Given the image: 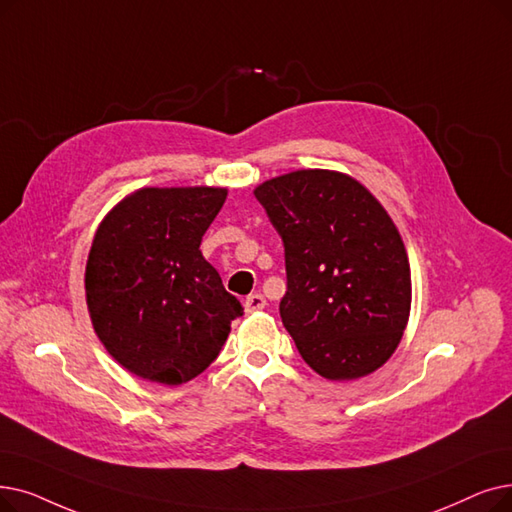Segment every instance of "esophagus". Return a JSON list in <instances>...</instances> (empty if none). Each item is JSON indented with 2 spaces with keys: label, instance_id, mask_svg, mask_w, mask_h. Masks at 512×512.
Returning a JSON list of instances; mask_svg holds the SVG:
<instances>
[{
  "label": "esophagus",
  "instance_id": "1",
  "mask_svg": "<svg viewBox=\"0 0 512 512\" xmlns=\"http://www.w3.org/2000/svg\"><path fill=\"white\" fill-rule=\"evenodd\" d=\"M265 305H268L265 303V297L255 293V295H249L247 301H244V311H247V314H255V311L265 309Z\"/></svg>",
  "mask_w": 512,
  "mask_h": 512
}]
</instances>
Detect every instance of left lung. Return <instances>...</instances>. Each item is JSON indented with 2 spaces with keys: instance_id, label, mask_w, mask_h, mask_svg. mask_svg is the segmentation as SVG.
<instances>
[{
  "instance_id": "obj_1",
  "label": "left lung",
  "mask_w": 512,
  "mask_h": 512,
  "mask_svg": "<svg viewBox=\"0 0 512 512\" xmlns=\"http://www.w3.org/2000/svg\"><path fill=\"white\" fill-rule=\"evenodd\" d=\"M253 192L284 242L280 318L301 358L328 381L379 370L412 305L408 253L385 207L330 169H297Z\"/></svg>"
}]
</instances>
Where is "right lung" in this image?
<instances>
[{
	"mask_svg": "<svg viewBox=\"0 0 512 512\" xmlns=\"http://www.w3.org/2000/svg\"><path fill=\"white\" fill-rule=\"evenodd\" d=\"M228 188H140L110 209L85 263V301L104 349L150 383L201 374L242 316L201 240Z\"/></svg>",
	"mask_w": 512,
	"mask_h": 512,
	"instance_id": "right-lung-1",
	"label": "right lung"
}]
</instances>
